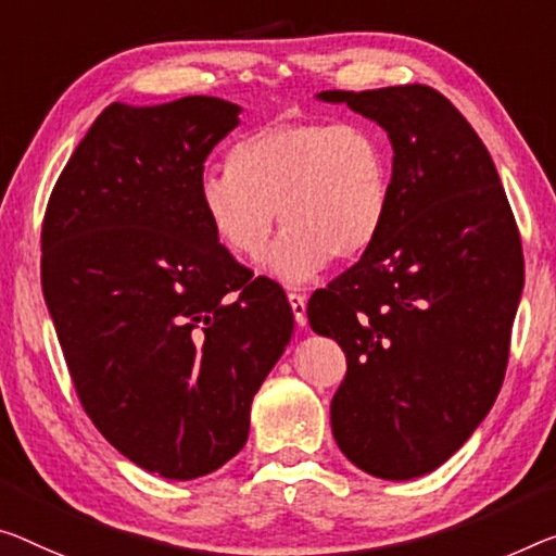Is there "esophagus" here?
<instances>
[{
	"instance_id": "34e87169",
	"label": "esophagus",
	"mask_w": 556,
	"mask_h": 556,
	"mask_svg": "<svg viewBox=\"0 0 556 556\" xmlns=\"http://www.w3.org/2000/svg\"><path fill=\"white\" fill-rule=\"evenodd\" d=\"M288 303H290V307H293V318H295V323L298 326H305L307 323V315H305V295H301V293H288Z\"/></svg>"
}]
</instances>
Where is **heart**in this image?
Instances as JSON below:
<instances>
[{
	"instance_id": "heart-1",
	"label": "heart",
	"mask_w": 556,
	"mask_h": 556,
	"mask_svg": "<svg viewBox=\"0 0 556 556\" xmlns=\"http://www.w3.org/2000/svg\"><path fill=\"white\" fill-rule=\"evenodd\" d=\"M392 203V151L370 124L326 118L273 122L243 136L230 168H206L199 206L216 241L241 261L283 233L263 270L283 286H305L332 255L353 261L372 249Z\"/></svg>"
}]
</instances>
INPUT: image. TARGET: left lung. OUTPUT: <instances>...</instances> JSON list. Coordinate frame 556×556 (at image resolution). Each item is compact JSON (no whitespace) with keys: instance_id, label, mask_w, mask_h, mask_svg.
I'll return each instance as SVG.
<instances>
[{"instance_id":"1","label":"left lung","mask_w":556,"mask_h":556,"mask_svg":"<svg viewBox=\"0 0 556 556\" xmlns=\"http://www.w3.org/2000/svg\"><path fill=\"white\" fill-rule=\"evenodd\" d=\"M386 129L392 203L370 251L307 303L348 372L330 403L343 455L403 482L465 445L497 400L525 258L490 151L422 84L320 91Z\"/></svg>"}]
</instances>
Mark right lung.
Here are the masks:
<instances>
[{"label":"right lung","instance_id":"add662e5","mask_svg":"<svg viewBox=\"0 0 556 556\" xmlns=\"http://www.w3.org/2000/svg\"><path fill=\"white\" fill-rule=\"evenodd\" d=\"M216 97L106 106L51 191L41 288L91 422L166 480L224 467L293 336L280 286L216 241L208 153L241 124Z\"/></svg>","mask_w":556,"mask_h":556}]
</instances>
